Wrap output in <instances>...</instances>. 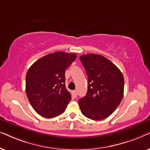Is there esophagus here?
<instances>
[{
  "label": "esophagus",
  "mask_w": 150,
  "mask_h": 150,
  "mask_svg": "<svg viewBox=\"0 0 150 150\" xmlns=\"http://www.w3.org/2000/svg\"><path fill=\"white\" fill-rule=\"evenodd\" d=\"M73 98H76L77 97V91H73Z\"/></svg>",
  "instance_id": "esophagus-1"
}]
</instances>
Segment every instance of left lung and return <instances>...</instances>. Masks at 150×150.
Segmentation results:
<instances>
[{"label": "left lung", "mask_w": 150, "mask_h": 150, "mask_svg": "<svg viewBox=\"0 0 150 150\" xmlns=\"http://www.w3.org/2000/svg\"><path fill=\"white\" fill-rule=\"evenodd\" d=\"M88 76V91L79 99L81 113L93 120H101L113 113L122 100L124 78L120 70L106 57L89 53L79 57Z\"/></svg>", "instance_id": "obj_1"}]
</instances>
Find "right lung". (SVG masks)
Returning <instances> with one entry per match:
<instances>
[{"mask_svg": "<svg viewBox=\"0 0 150 150\" xmlns=\"http://www.w3.org/2000/svg\"><path fill=\"white\" fill-rule=\"evenodd\" d=\"M75 53L57 51L38 59L26 75V93L31 106L46 118L60 115L71 100L65 86V71L76 59Z\"/></svg>", "mask_w": 150, "mask_h": 150, "instance_id": "obj_1", "label": "right lung"}]
</instances>
